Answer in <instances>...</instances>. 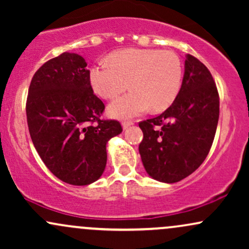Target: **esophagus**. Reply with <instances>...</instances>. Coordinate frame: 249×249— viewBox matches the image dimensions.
Returning a JSON list of instances; mask_svg holds the SVG:
<instances>
[{
    "label": "esophagus",
    "mask_w": 249,
    "mask_h": 249,
    "mask_svg": "<svg viewBox=\"0 0 249 249\" xmlns=\"http://www.w3.org/2000/svg\"><path fill=\"white\" fill-rule=\"evenodd\" d=\"M132 125H133V122H131V121L123 122L122 123V126H123V128H124V130H126V128H128L130 126H132Z\"/></svg>",
    "instance_id": "1"
}]
</instances>
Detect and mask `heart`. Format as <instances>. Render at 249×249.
<instances>
[{
	"label": "heart",
	"instance_id": "b5f03b06",
	"mask_svg": "<svg viewBox=\"0 0 249 249\" xmlns=\"http://www.w3.org/2000/svg\"><path fill=\"white\" fill-rule=\"evenodd\" d=\"M184 68L173 51L157 49H123L111 53L107 62L93 65L89 81L97 95L113 99L128 88L127 95L108 105V115L128 119L152 111L166 110L181 88Z\"/></svg>",
	"mask_w": 249,
	"mask_h": 249
}]
</instances>
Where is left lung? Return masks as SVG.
<instances>
[{"instance_id":"left-lung-1","label":"left lung","mask_w":249,"mask_h":249,"mask_svg":"<svg viewBox=\"0 0 249 249\" xmlns=\"http://www.w3.org/2000/svg\"><path fill=\"white\" fill-rule=\"evenodd\" d=\"M219 121V93L210 70L186 55L179 95L156 118L139 123V144L148 176L173 184L193 173L206 159Z\"/></svg>"}]
</instances>
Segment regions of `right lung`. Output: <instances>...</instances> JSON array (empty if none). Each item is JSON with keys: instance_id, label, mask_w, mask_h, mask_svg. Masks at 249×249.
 <instances>
[{"instance_id": "right-lung-1", "label": "right lung", "mask_w": 249, "mask_h": 249, "mask_svg": "<svg viewBox=\"0 0 249 249\" xmlns=\"http://www.w3.org/2000/svg\"><path fill=\"white\" fill-rule=\"evenodd\" d=\"M87 62L63 53L36 71L27 99L31 141L45 166L62 181L85 186L102 177L107 144L122 133L117 121H102L104 103L93 93Z\"/></svg>"}]
</instances>
